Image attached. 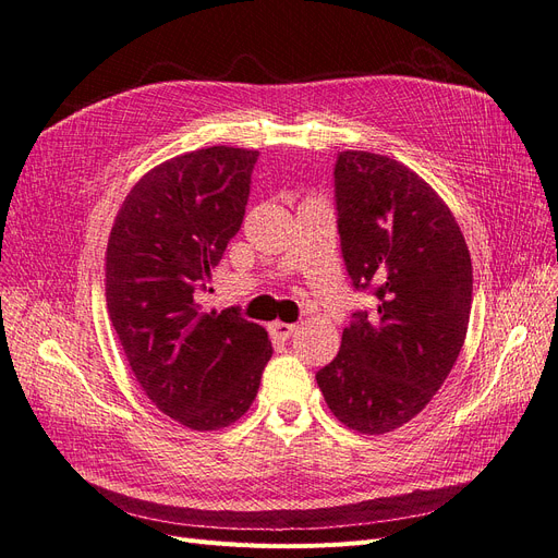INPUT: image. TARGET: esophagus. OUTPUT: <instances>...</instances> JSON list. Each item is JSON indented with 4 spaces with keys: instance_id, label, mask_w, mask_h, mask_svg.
<instances>
[{
    "instance_id": "obj_1",
    "label": "esophagus",
    "mask_w": 558,
    "mask_h": 558,
    "mask_svg": "<svg viewBox=\"0 0 558 558\" xmlns=\"http://www.w3.org/2000/svg\"><path fill=\"white\" fill-rule=\"evenodd\" d=\"M295 330H298L295 324H283V320H275V324H269V332L279 337V340H289Z\"/></svg>"
}]
</instances>
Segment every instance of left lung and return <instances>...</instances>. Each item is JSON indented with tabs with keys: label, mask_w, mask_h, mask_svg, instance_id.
<instances>
[{
	"label": "left lung",
	"mask_w": 558,
	"mask_h": 558,
	"mask_svg": "<svg viewBox=\"0 0 558 558\" xmlns=\"http://www.w3.org/2000/svg\"><path fill=\"white\" fill-rule=\"evenodd\" d=\"M337 230L356 291L340 353L316 373L330 412L351 430L400 428L433 400L465 342L472 263L453 214L410 167L367 150L335 162Z\"/></svg>",
	"instance_id": "1"
}]
</instances>
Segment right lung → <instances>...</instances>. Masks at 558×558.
Segmentation results:
<instances>
[{"instance_id": "1", "label": "right lung", "mask_w": 558, "mask_h": 558, "mask_svg": "<svg viewBox=\"0 0 558 558\" xmlns=\"http://www.w3.org/2000/svg\"><path fill=\"white\" fill-rule=\"evenodd\" d=\"M258 150L209 146L146 172L107 246V310L156 408L191 430L234 424L256 400L272 342L238 310H207L211 269L244 221Z\"/></svg>"}]
</instances>
